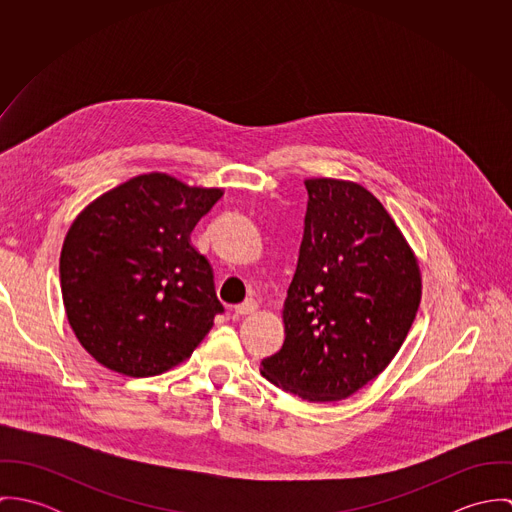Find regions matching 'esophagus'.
<instances>
[{
    "label": "esophagus",
    "instance_id": "1",
    "mask_svg": "<svg viewBox=\"0 0 512 512\" xmlns=\"http://www.w3.org/2000/svg\"><path fill=\"white\" fill-rule=\"evenodd\" d=\"M258 309V303L254 301V299H246V301H242V303H238V305H234V315H250V313H254Z\"/></svg>",
    "mask_w": 512,
    "mask_h": 512
}]
</instances>
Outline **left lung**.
<instances>
[{
  "label": "left lung",
  "instance_id": "8db88e82",
  "mask_svg": "<svg viewBox=\"0 0 512 512\" xmlns=\"http://www.w3.org/2000/svg\"><path fill=\"white\" fill-rule=\"evenodd\" d=\"M303 240L284 301L282 349L262 376L309 402H337L400 351L422 299L418 258L382 203L355 181L305 179Z\"/></svg>",
  "mask_w": 512,
  "mask_h": 512
}]
</instances>
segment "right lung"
<instances>
[{"label": "right lung", "mask_w": 512, "mask_h": 512, "mask_svg": "<svg viewBox=\"0 0 512 512\" xmlns=\"http://www.w3.org/2000/svg\"><path fill=\"white\" fill-rule=\"evenodd\" d=\"M224 195L167 173L106 191L74 219L61 250L69 325L90 357L144 378L193 355L222 311L191 232Z\"/></svg>", "instance_id": "obj_1"}]
</instances>
